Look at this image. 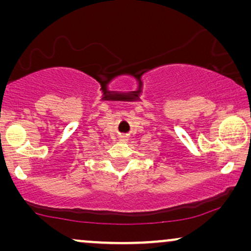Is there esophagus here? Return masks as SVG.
I'll return each instance as SVG.
<instances>
[{
  "label": "esophagus",
  "instance_id": "esophagus-1",
  "mask_svg": "<svg viewBox=\"0 0 251 251\" xmlns=\"http://www.w3.org/2000/svg\"><path fill=\"white\" fill-rule=\"evenodd\" d=\"M120 138V140H121V142H126V140H128V137H126V135H121L119 137Z\"/></svg>",
  "mask_w": 251,
  "mask_h": 251
}]
</instances>
